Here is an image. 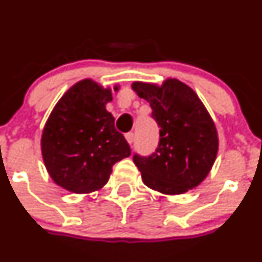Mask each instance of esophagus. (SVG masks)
I'll return each instance as SVG.
<instances>
[{
    "mask_svg": "<svg viewBox=\"0 0 262 262\" xmlns=\"http://www.w3.org/2000/svg\"><path fill=\"white\" fill-rule=\"evenodd\" d=\"M125 139L126 142H128L129 144H132L134 142V133H132V132H129V133L125 134Z\"/></svg>",
    "mask_w": 262,
    "mask_h": 262,
    "instance_id": "esophagus-1",
    "label": "esophagus"
}]
</instances>
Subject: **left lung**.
I'll return each instance as SVG.
<instances>
[{
    "label": "left lung",
    "mask_w": 262,
    "mask_h": 262,
    "mask_svg": "<svg viewBox=\"0 0 262 262\" xmlns=\"http://www.w3.org/2000/svg\"><path fill=\"white\" fill-rule=\"evenodd\" d=\"M132 89L149 102L160 143L150 157L134 156L144 185L163 195H180L205 180L215 162L219 137L196 92L178 78L162 84L136 81Z\"/></svg>",
    "instance_id": "8db88e82"
}]
</instances>
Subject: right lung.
<instances>
[{
    "mask_svg": "<svg viewBox=\"0 0 262 262\" xmlns=\"http://www.w3.org/2000/svg\"><path fill=\"white\" fill-rule=\"evenodd\" d=\"M115 84L114 91H118ZM110 87L84 78L71 86L53 107L40 139L50 179L73 194H91L105 186L113 166L130 156L123 134L106 110Z\"/></svg>",
    "mask_w": 262,
    "mask_h": 262,
    "instance_id": "1",
    "label": "right lung"
}]
</instances>
